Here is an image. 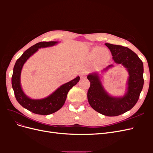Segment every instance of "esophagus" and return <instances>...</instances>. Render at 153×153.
Returning a JSON list of instances; mask_svg holds the SVG:
<instances>
[{
    "mask_svg": "<svg viewBox=\"0 0 153 153\" xmlns=\"http://www.w3.org/2000/svg\"><path fill=\"white\" fill-rule=\"evenodd\" d=\"M87 71H85V70H84V71H82L80 73V76L83 78H85L87 76Z\"/></svg>",
    "mask_w": 153,
    "mask_h": 153,
    "instance_id": "obj_1",
    "label": "esophagus"
}]
</instances>
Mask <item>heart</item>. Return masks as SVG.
<instances>
[{
	"label": "heart",
	"mask_w": 153,
	"mask_h": 153,
	"mask_svg": "<svg viewBox=\"0 0 153 153\" xmlns=\"http://www.w3.org/2000/svg\"><path fill=\"white\" fill-rule=\"evenodd\" d=\"M92 54L94 57L98 56L100 61L103 62H108L110 58V53L109 51L107 49L101 48L99 47H96L92 48Z\"/></svg>",
	"instance_id": "1"
}]
</instances>
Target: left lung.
I'll use <instances>...</instances> for the list:
<instances>
[{"label": "left lung", "instance_id": "8db88e82", "mask_svg": "<svg viewBox=\"0 0 153 153\" xmlns=\"http://www.w3.org/2000/svg\"><path fill=\"white\" fill-rule=\"evenodd\" d=\"M113 56L115 64H121L128 72L126 91L123 96L110 95L105 89L97 72L87 76L91 85L87 92L88 101L96 112L106 116H117L131 110L137 103L143 85V62L138 55L129 48L121 45L105 43ZM114 67L110 64L102 72Z\"/></svg>", "mask_w": 153, "mask_h": 153}]
</instances>
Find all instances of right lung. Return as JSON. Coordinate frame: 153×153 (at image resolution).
I'll list each match as a JSON object with an SVG mask.
<instances>
[{
	"mask_svg": "<svg viewBox=\"0 0 153 153\" xmlns=\"http://www.w3.org/2000/svg\"><path fill=\"white\" fill-rule=\"evenodd\" d=\"M58 43V41H43L32 46L17 60L13 68L11 84L15 98L23 107L36 114L49 115L61 108L65 103L69 91L80 80V76H78L75 79L60 86L52 94L43 99H31L23 91L20 83V76L22 68L25 62L38 49L53 47Z\"/></svg>",
	"mask_w": 153,
	"mask_h": 153,
	"instance_id": "1",
	"label": "right lung"
}]
</instances>
